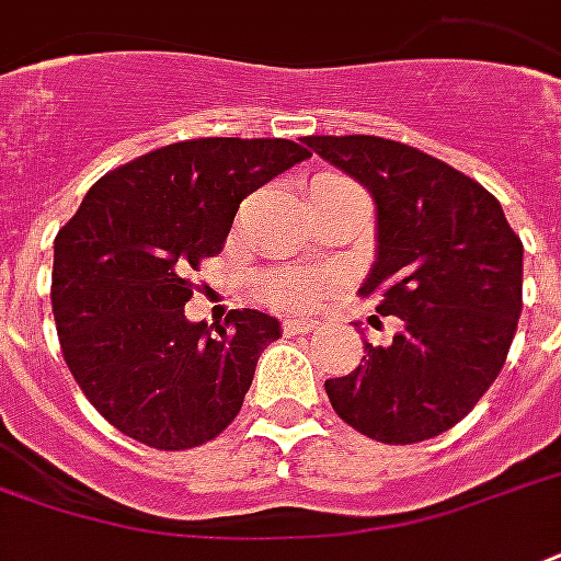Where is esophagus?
<instances>
[{
	"label": "esophagus",
	"instance_id": "1",
	"mask_svg": "<svg viewBox=\"0 0 561 561\" xmlns=\"http://www.w3.org/2000/svg\"><path fill=\"white\" fill-rule=\"evenodd\" d=\"M314 327H318V321H314V318H285V321H282V330H285L288 335L312 333Z\"/></svg>",
	"mask_w": 561,
	"mask_h": 561
}]
</instances>
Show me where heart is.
Masks as SVG:
<instances>
[{"label":"heart","mask_w":561,"mask_h":561,"mask_svg":"<svg viewBox=\"0 0 561 561\" xmlns=\"http://www.w3.org/2000/svg\"><path fill=\"white\" fill-rule=\"evenodd\" d=\"M330 276L327 273H312V276H279L267 285V294L276 302L285 306H309L330 288Z\"/></svg>","instance_id":"obj_1"}]
</instances>
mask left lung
<instances>
[{"instance_id": "8db88e82", "label": "left lung", "mask_w": 561, "mask_h": 561, "mask_svg": "<svg viewBox=\"0 0 561 561\" xmlns=\"http://www.w3.org/2000/svg\"><path fill=\"white\" fill-rule=\"evenodd\" d=\"M375 198V264L359 285L401 318L389 344L327 380L339 416L392 446L458 425L505 365L524 306V243L496 198L449 163L380 136H306Z\"/></svg>"}]
</instances>
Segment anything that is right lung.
Wrapping results in <instances>:
<instances>
[{
  "instance_id": "add662e5",
  "label": "right lung",
  "mask_w": 561,
  "mask_h": 561,
  "mask_svg": "<svg viewBox=\"0 0 561 561\" xmlns=\"http://www.w3.org/2000/svg\"><path fill=\"white\" fill-rule=\"evenodd\" d=\"M312 153L291 139H190L103 175L53 247V314L70 375L151 449L202 446L243 408L282 323L234 309L190 321L186 279L222 252L240 202Z\"/></svg>"
}]
</instances>
